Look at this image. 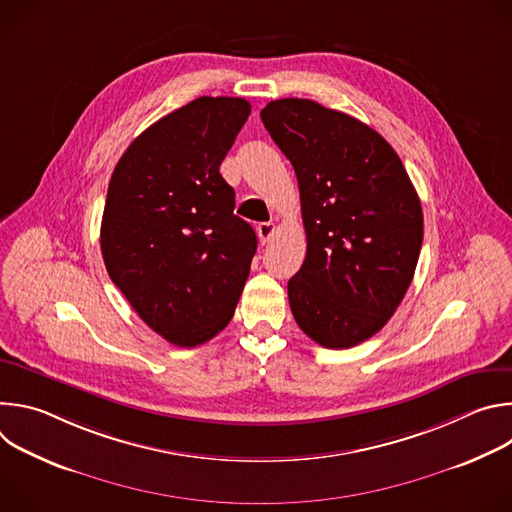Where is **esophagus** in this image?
<instances>
[{
  "instance_id": "esophagus-1",
  "label": "esophagus",
  "mask_w": 512,
  "mask_h": 512,
  "mask_svg": "<svg viewBox=\"0 0 512 512\" xmlns=\"http://www.w3.org/2000/svg\"><path fill=\"white\" fill-rule=\"evenodd\" d=\"M275 231H277L275 223H259V225H257V235H259V241H261L263 245L269 243V239L275 235Z\"/></svg>"
}]
</instances>
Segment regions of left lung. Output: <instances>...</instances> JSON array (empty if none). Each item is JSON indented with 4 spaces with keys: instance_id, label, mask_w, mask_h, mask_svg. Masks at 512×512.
<instances>
[{
    "instance_id": "obj_1",
    "label": "left lung",
    "mask_w": 512,
    "mask_h": 512,
    "mask_svg": "<svg viewBox=\"0 0 512 512\" xmlns=\"http://www.w3.org/2000/svg\"><path fill=\"white\" fill-rule=\"evenodd\" d=\"M261 121L300 186L308 251L287 281L291 314L326 348L356 346L387 324L411 285L419 196L383 135L342 111L279 99Z\"/></svg>"
}]
</instances>
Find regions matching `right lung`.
I'll use <instances>...</instances> for the list:
<instances>
[{
    "instance_id": "1",
    "label": "right lung",
    "mask_w": 512,
    "mask_h": 512,
    "mask_svg": "<svg viewBox=\"0 0 512 512\" xmlns=\"http://www.w3.org/2000/svg\"><path fill=\"white\" fill-rule=\"evenodd\" d=\"M249 113L239 97H198L137 135L109 182L107 273L137 316L182 348L231 322L257 251L218 172Z\"/></svg>"
}]
</instances>
